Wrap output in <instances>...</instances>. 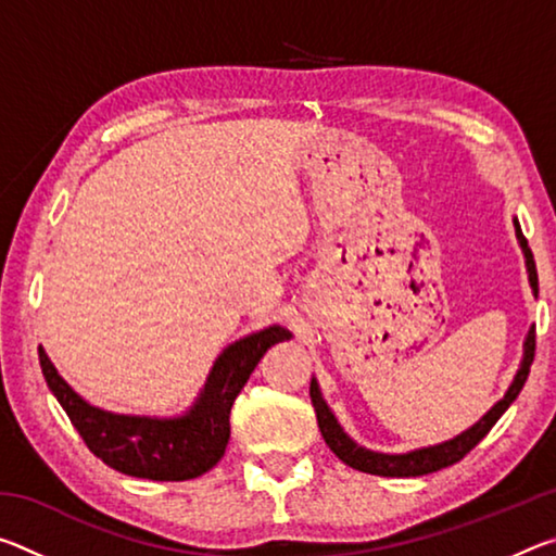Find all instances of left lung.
<instances>
[{
	"mask_svg": "<svg viewBox=\"0 0 556 556\" xmlns=\"http://www.w3.org/2000/svg\"><path fill=\"white\" fill-rule=\"evenodd\" d=\"M515 225V238L520 242L522 255H525V267H527V279H530L532 294L538 296V267H534V257L532 250L527 248V240L520 230V223L513 218ZM534 361V326L527 331L525 336V345H522V361L520 368H517L515 378L510 382V388L503 394V400H497L491 409H488L481 419L476 421L473 427H468L466 431H460L454 439L441 441V444L434 446H421L414 451H404V454H382V451H372L365 448L345 434L343 427L338 425L336 414L328 407V402L324 400L321 388H318V380L312 378V388H308V394H312V404L316 409V419H318V429H321V437L328 444V448L343 460L345 466H351L355 470H363V473H372V476H388V478H414V476H427L434 473V470H441L446 466H454L456 460L464 458L470 448H473L478 441H481L488 431L493 429L497 419L503 417V412L510 407V404L517 400L522 384L530 375V365Z\"/></svg>",
	"mask_w": 556,
	"mask_h": 556,
	"instance_id": "1",
	"label": "left lung"
}]
</instances>
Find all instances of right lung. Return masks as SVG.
Instances as JSON below:
<instances>
[{
    "mask_svg": "<svg viewBox=\"0 0 556 556\" xmlns=\"http://www.w3.org/2000/svg\"><path fill=\"white\" fill-rule=\"evenodd\" d=\"M285 326H267L223 348L205 378L199 397L176 417L117 414L90 404L65 382L39 345L46 384L88 448L110 468L149 481H188L211 470L230 439V409L262 355L279 341H289Z\"/></svg>",
    "mask_w": 556,
    "mask_h": 556,
    "instance_id": "add662e5",
    "label": "right lung"
}]
</instances>
